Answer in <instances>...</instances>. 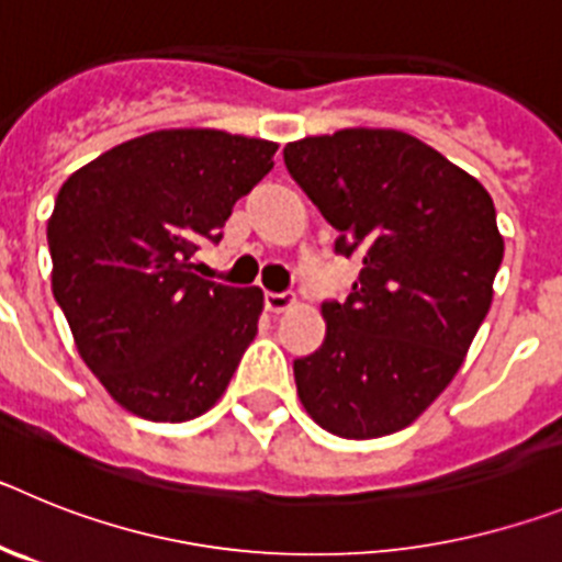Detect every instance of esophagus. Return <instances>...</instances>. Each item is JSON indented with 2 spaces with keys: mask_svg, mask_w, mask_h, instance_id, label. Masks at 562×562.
Wrapping results in <instances>:
<instances>
[{
  "mask_svg": "<svg viewBox=\"0 0 562 562\" xmlns=\"http://www.w3.org/2000/svg\"><path fill=\"white\" fill-rule=\"evenodd\" d=\"M295 304V295L292 292H265V306L270 312H284Z\"/></svg>",
  "mask_w": 562,
  "mask_h": 562,
  "instance_id": "34e87169",
  "label": "esophagus"
}]
</instances>
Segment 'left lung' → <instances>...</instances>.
Returning a JSON list of instances; mask_svg holds the SVG:
<instances>
[{
    "label": "left lung",
    "mask_w": 562,
    "mask_h": 562,
    "mask_svg": "<svg viewBox=\"0 0 562 562\" xmlns=\"http://www.w3.org/2000/svg\"><path fill=\"white\" fill-rule=\"evenodd\" d=\"M284 166L357 256L326 340L295 360L306 414L342 439L402 430L448 389L493 304L504 258L495 205L475 177L394 128L286 143Z\"/></svg>",
    "instance_id": "obj_1"
}]
</instances>
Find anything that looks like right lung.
Returning a JSON list of instances; mask_svg holds the SVG:
<instances>
[{
    "label": "right lung",
    "mask_w": 562,
    "mask_h": 562,
    "mask_svg": "<svg viewBox=\"0 0 562 562\" xmlns=\"http://www.w3.org/2000/svg\"><path fill=\"white\" fill-rule=\"evenodd\" d=\"M276 143L168 128L109 148L61 186L47 222L53 295L78 355L123 408L186 422L225 394L258 329V286L193 272Z\"/></svg>",
    "instance_id": "right-lung-1"
}]
</instances>
